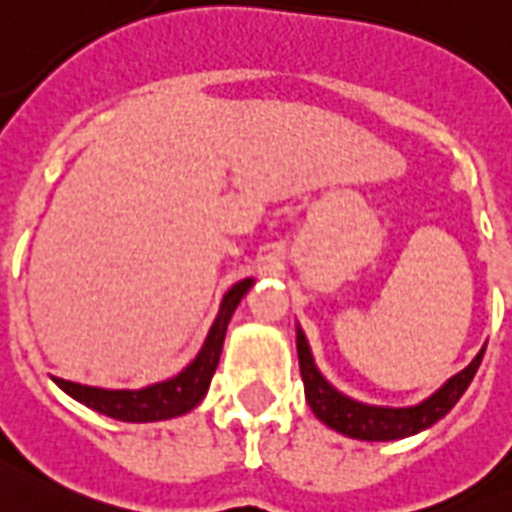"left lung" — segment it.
Segmentation results:
<instances>
[{"label":"left lung","mask_w":512,"mask_h":512,"mask_svg":"<svg viewBox=\"0 0 512 512\" xmlns=\"http://www.w3.org/2000/svg\"><path fill=\"white\" fill-rule=\"evenodd\" d=\"M481 358H484V350L460 374H455L442 390L434 392L432 398L424 400L421 405H413V408H377V405H363L340 395L319 374V369L314 366V358H311V350H308L306 337L298 329V361H301V377L311 411L337 432L348 434L353 439H369V442H390V439L411 437V434L424 432L432 424H437L439 418L450 413V408L458 403L460 395L468 390V384L479 371Z\"/></svg>","instance_id":"left-lung-1"}]
</instances>
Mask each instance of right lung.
I'll list each match as a JSON object with an SVG mask.
<instances>
[{
	"label": "right lung",
	"mask_w": 512,
	"mask_h": 512,
	"mask_svg": "<svg viewBox=\"0 0 512 512\" xmlns=\"http://www.w3.org/2000/svg\"><path fill=\"white\" fill-rule=\"evenodd\" d=\"M253 280H240L227 290L219 316L211 324V332L206 337L204 348L177 377L167 382L151 384L146 390H99V387H86V384L67 382V379H54L62 390L75 398L78 403L94 408L109 418H120L130 424H143V421H164V418H175L196 408L201 398L209 390V382L214 377L222 353V342H225L227 324L232 319V311L238 308L240 298L251 290Z\"/></svg>",
	"instance_id": "obj_1"
}]
</instances>
